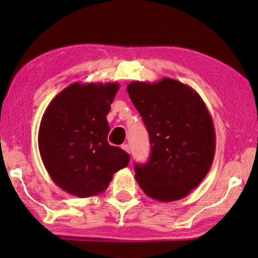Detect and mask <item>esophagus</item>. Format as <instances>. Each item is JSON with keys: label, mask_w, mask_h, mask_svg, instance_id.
<instances>
[{"label": "esophagus", "mask_w": 258, "mask_h": 258, "mask_svg": "<svg viewBox=\"0 0 258 258\" xmlns=\"http://www.w3.org/2000/svg\"><path fill=\"white\" fill-rule=\"evenodd\" d=\"M121 149L125 150L126 152H127V154H130V151H131V149H130V146H128V145H123V146H121Z\"/></svg>", "instance_id": "obj_1"}]
</instances>
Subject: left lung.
<instances>
[{
  "instance_id": "obj_1",
  "label": "left lung",
  "mask_w": 258,
  "mask_h": 258,
  "mask_svg": "<svg viewBox=\"0 0 258 258\" xmlns=\"http://www.w3.org/2000/svg\"><path fill=\"white\" fill-rule=\"evenodd\" d=\"M150 137L151 154L135 165V178L150 198L175 202L195 189L211 168L216 138L213 119L189 85L165 77L126 87Z\"/></svg>"
}]
</instances>
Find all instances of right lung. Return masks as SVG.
<instances>
[{
  "label": "right lung",
  "instance_id": "right-lung-1",
  "mask_svg": "<svg viewBox=\"0 0 258 258\" xmlns=\"http://www.w3.org/2000/svg\"><path fill=\"white\" fill-rule=\"evenodd\" d=\"M118 83H73L52 99L38 130V149L56 185L80 198L106 191L130 155L108 143L107 115Z\"/></svg>",
  "mask_w": 258,
  "mask_h": 258
}]
</instances>
